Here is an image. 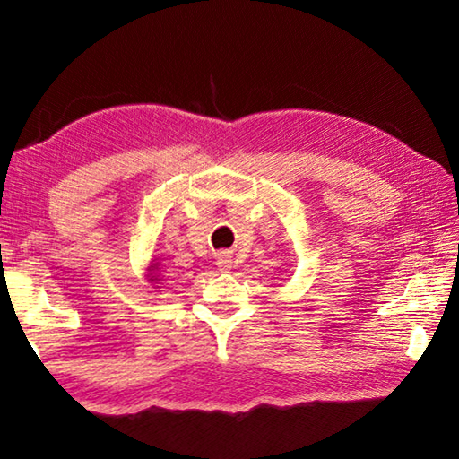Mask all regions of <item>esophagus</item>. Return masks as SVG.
<instances>
[{
	"label": "esophagus",
	"mask_w": 459,
	"mask_h": 459,
	"mask_svg": "<svg viewBox=\"0 0 459 459\" xmlns=\"http://www.w3.org/2000/svg\"><path fill=\"white\" fill-rule=\"evenodd\" d=\"M219 267L221 269H230V257H229V255H224V253L219 255Z\"/></svg>",
	"instance_id": "1"
}]
</instances>
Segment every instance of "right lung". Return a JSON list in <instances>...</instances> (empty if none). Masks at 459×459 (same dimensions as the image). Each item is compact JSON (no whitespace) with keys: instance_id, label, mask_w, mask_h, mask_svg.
<instances>
[{"instance_id":"obj_1","label":"right lung","mask_w":459,"mask_h":459,"mask_svg":"<svg viewBox=\"0 0 459 459\" xmlns=\"http://www.w3.org/2000/svg\"><path fill=\"white\" fill-rule=\"evenodd\" d=\"M160 263H155V261H152V265H150V281H160Z\"/></svg>"}]
</instances>
